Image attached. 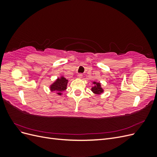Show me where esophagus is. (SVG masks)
I'll return each mask as SVG.
<instances>
[{
    "label": "esophagus",
    "instance_id": "obj_1",
    "mask_svg": "<svg viewBox=\"0 0 157 157\" xmlns=\"http://www.w3.org/2000/svg\"><path fill=\"white\" fill-rule=\"evenodd\" d=\"M77 77H78V78H82V77H83V75H82V74H78Z\"/></svg>",
    "mask_w": 157,
    "mask_h": 157
}]
</instances>
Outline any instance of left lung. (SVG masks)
I'll return each instance as SVG.
<instances>
[{
	"label": "left lung",
	"mask_w": 157,
	"mask_h": 157,
	"mask_svg": "<svg viewBox=\"0 0 157 157\" xmlns=\"http://www.w3.org/2000/svg\"><path fill=\"white\" fill-rule=\"evenodd\" d=\"M93 86L91 88V91L96 95H101L104 92V89L101 87V84L99 82L93 81Z\"/></svg>",
	"instance_id": "8db88e82"
}]
</instances>
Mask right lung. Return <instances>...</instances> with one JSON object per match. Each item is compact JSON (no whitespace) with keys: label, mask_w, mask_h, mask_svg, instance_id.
<instances>
[{"label":"right lung","mask_w":157,"mask_h":157,"mask_svg":"<svg viewBox=\"0 0 157 157\" xmlns=\"http://www.w3.org/2000/svg\"><path fill=\"white\" fill-rule=\"evenodd\" d=\"M69 80L66 78L63 75H61L59 77L57 78L50 86L49 89L50 92H56L57 95L62 96L63 92L67 89Z\"/></svg>","instance_id":"1"}]
</instances>
